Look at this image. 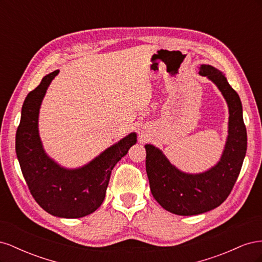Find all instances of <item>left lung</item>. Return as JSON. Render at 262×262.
Segmentation results:
<instances>
[{"instance_id": "obj_1", "label": "left lung", "mask_w": 262, "mask_h": 262, "mask_svg": "<svg viewBox=\"0 0 262 262\" xmlns=\"http://www.w3.org/2000/svg\"><path fill=\"white\" fill-rule=\"evenodd\" d=\"M199 74L216 85L228 107V136L220 161L203 172L189 173L172 165L162 149L145 144L150 192L166 211L184 216L211 211L226 200L247 150V131L238 94L216 68L201 64Z\"/></svg>"}]
</instances>
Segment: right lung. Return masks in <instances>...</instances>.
Wrapping results in <instances>:
<instances>
[{
  "instance_id": "obj_1",
  "label": "right lung",
  "mask_w": 262,
  "mask_h": 262,
  "mask_svg": "<svg viewBox=\"0 0 262 262\" xmlns=\"http://www.w3.org/2000/svg\"><path fill=\"white\" fill-rule=\"evenodd\" d=\"M59 70L46 75L21 107L16 132L17 160L36 202L51 215L77 219L96 211L104 201L110 173L116 164L137 143L131 132L78 168H66L46 153L39 136V110L47 90Z\"/></svg>"
}]
</instances>
